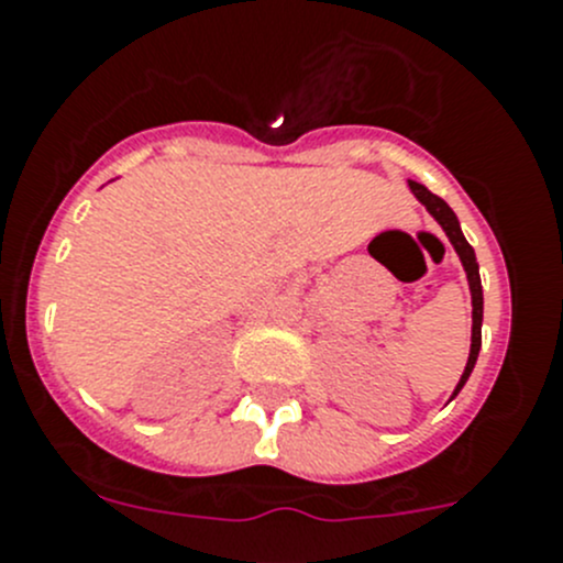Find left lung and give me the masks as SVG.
Returning a JSON list of instances; mask_svg holds the SVG:
<instances>
[{"label": "left lung", "instance_id": "8db88e82", "mask_svg": "<svg viewBox=\"0 0 563 563\" xmlns=\"http://www.w3.org/2000/svg\"><path fill=\"white\" fill-rule=\"evenodd\" d=\"M409 189H412L415 198L420 200V203L427 206L429 214L434 217V220L443 225L445 236L451 239V244H454L456 255H460L462 266H465L467 272V283H471V297H473V335H471V357H467V365H465V374H462L460 385H456L454 396L456 393L465 387L467 376L473 374V365H476L478 360V349H482V319H484V294H482V277H478V264H476V253H473V247L467 244V239L462 236V228H460V220H456V214L451 211V206L445 203L443 198H438V195L429 192L423 184L418 181H409ZM451 396V398H454Z\"/></svg>", "mask_w": 563, "mask_h": 563}]
</instances>
